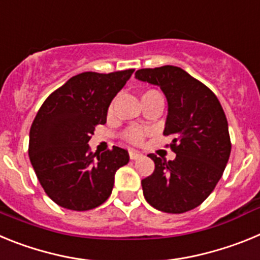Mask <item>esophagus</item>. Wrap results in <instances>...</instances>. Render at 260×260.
<instances>
[{
    "mask_svg": "<svg viewBox=\"0 0 260 260\" xmlns=\"http://www.w3.org/2000/svg\"><path fill=\"white\" fill-rule=\"evenodd\" d=\"M128 156H130V158H132V160H138L139 157H142V153L138 152V151H135V150H130L128 151Z\"/></svg>",
    "mask_w": 260,
    "mask_h": 260,
    "instance_id": "obj_1",
    "label": "esophagus"
}]
</instances>
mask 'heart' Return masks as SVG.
Segmentation results:
<instances>
[{
	"instance_id": "obj_1",
	"label": "heart",
	"mask_w": 260,
	"mask_h": 260,
	"mask_svg": "<svg viewBox=\"0 0 260 260\" xmlns=\"http://www.w3.org/2000/svg\"><path fill=\"white\" fill-rule=\"evenodd\" d=\"M153 95H160V93H158L157 91H155V89H148V91H146V92L143 93L142 99ZM112 110H113V104L110 105L109 108V112H112ZM123 138H125L126 141L132 142V143H141L144 138V132L141 130V128H130V130H126V132L123 133Z\"/></svg>"
}]
</instances>
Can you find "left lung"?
I'll list each match as a JSON object with an SVG mask.
<instances>
[{"mask_svg":"<svg viewBox=\"0 0 260 260\" xmlns=\"http://www.w3.org/2000/svg\"><path fill=\"white\" fill-rule=\"evenodd\" d=\"M135 78L161 88L168 102L164 135H173L174 160L151 153L155 171L142 180L153 208L183 213L207 199L231 155L228 121L215 93L177 66L141 69Z\"/></svg>","mask_w":260,"mask_h":260,"instance_id":"8db88e82","label":"left lung"}]
</instances>
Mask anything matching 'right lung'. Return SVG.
<instances>
[{
  "label": "right lung",
  "instance_id": "obj_1",
  "mask_svg": "<svg viewBox=\"0 0 260 260\" xmlns=\"http://www.w3.org/2000/svg\"><path fill=\"white\" fill-rule=\"evenodd\" d=\"M133 73L134 69L78 74L39 109L29 130V160L44 191L61 207H99L112 194L116 172L128 162L123 148L92 153L87 143L96 126L107 122L110 103Z\"/></svg>",
  "mask_w": 260,
  "mask_h": 260
}]
</instances>
